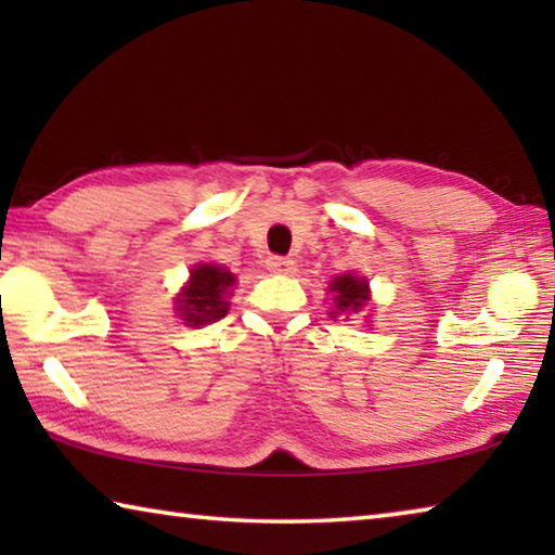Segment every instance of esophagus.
Segmentation results:
<instances>
[{"mask_svg": "<svg viewBox=\"0 0 555 555\" xmlns=\"http://www.w3.org/2000/svg\"><path fill=\"white\" fill-rule=\"evenodd\" d=\"M267 269L271 271V274H294L296 271V261L288 259V257H269L267 259Z\"/></svg>", "mask_w": 555, "mask_h": 555, "instance_id": "obj_1", "label": "esophagus"}]
</instances>
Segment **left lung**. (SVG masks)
I'll return each instance as SVG.
<instances>
[{
	"label": "left lung",
	"mask_w": 555,
	"mask_h": 555,
	"mask_svg": "<svg viewBox=\"0 0 555 555\" xmlns=\"http://www.w3.org/2000/svg\"><path fill=\"white\" fill-rule=\"evenodd\" d=\"M331 291L335 294L337 311H354L357 313L370 300L367 281L357 279L352 274L337 276L331 284Z\"/></svg>",
	"instance_id": "8db88e82"
}]
</instances>
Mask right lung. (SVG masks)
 Masks as SVG:
<instances>
[{
  "label": "right lung",
  "instance_id": "right-lung-1",
  "mask_svg": "<svg viewBox=\"0 0 555 555\" xmlns=\"http://www.w3.org/2000/svg\"><path fill=\"white\" fill-rule=\"evenodd\" d=\"M234 284V276L228 269L201 264L191 271V284L183 288L178 298V311L188 325L215 323L228 315V300L224 294Z\"/></svg>",
  "mask_w": 555,
  "mask_h": 555
}]
</instances>
